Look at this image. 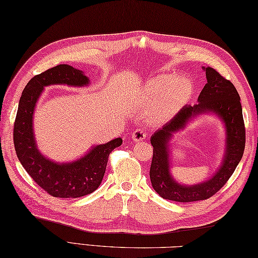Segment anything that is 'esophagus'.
Masks as SVG:
<instances>
[{
	"instance_id": "1",
	"label": "esophagus",
	"mask_w": 258,
	"mask_h": 258,
	"mask_svg": "<svg viewBox=\"0 0 258 258\" xmlns=\"http://www.w3.org/2000/svg\"><path fill=\"white\" fill-rule=\"evenodd\" d=\"M146 133L144 132L143 130H136L132 134V139L135 142H140V141H144L146 139Z\"/></svg>"
}]
</instances>
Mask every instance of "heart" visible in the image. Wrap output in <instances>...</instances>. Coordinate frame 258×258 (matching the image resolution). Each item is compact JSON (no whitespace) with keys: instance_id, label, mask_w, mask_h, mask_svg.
Returning <instances> with one entry per match:
<instances>
[{"instance_id":"heart-1","label":"heart","mask_w":258,"mask_h":258,"mask_svg":"<svg viewBox=\"0 0 258 258\" xmlns=\"http://www.w3.org/2000/svg\"><path fill=\"white\" fill-rule=\"evenodd\" d=\"M193 92V83L185 76L175 79L172 74H162L147 82L143 98L154 102L153 113L158 118H167L187 102Z\"/></svg>"}]
</instances>
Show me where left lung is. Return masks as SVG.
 Returning <instances> with one entry per match:
<instances>
[{
    "mask_svg": "<svg viewBox=\"0 0 258 258\" xmlns=\"http://www.w3.org/2000/svg\"><path fill=\"white\" fill-rule=\"evenodd\" d=\"M207 83L199 96V103L186 105L152 135L153 158L150 177L153 188L163 199L188 203L207 200L216 194L237 167L245 149V125L240 97L231 81L212 68H203ZM212 111L221 117L227 130V151L223 164L214 176L204 183L187 186L177 183L169 173L168 143L174 134L182 129L194 116Z\"/></svg>",
    "mask_w": 258,
    "mask_h": 258,
    "instance_id": "1",
    "label": "left lung"
}]
</instances>
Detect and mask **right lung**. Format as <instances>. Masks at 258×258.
<instances>
[{
  "label": "right lung",
  "mask_w": 258,
  "mask_h": 258,
  "mask_svg": "<svg viewBox=\"0 0 258 258\" xmlns=\"http://www.w3.org/2000/svg\"><path fill=\"white\" fill-rule=\"evenodd\" d=\"M54 84L86 86L90 80L68 64H59L32 78L20 98L13 128L14 147L22 166L46 193L59 199H76L93 193L101 185L109 153L123 141L117 138L94 146L86 155L71 163H55L42 155L33 132V113L44 87Z\"/></svg>",
  "instance_id": "add662e5"
}]
</instances>
